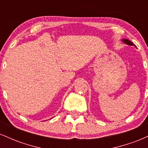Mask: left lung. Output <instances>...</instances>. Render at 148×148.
I'll return each mask as SVG.
<instances>
[{
    "label": "left lung",
    "instance_id": "obj_1",
    "mask_svg": "<svg viewBox=\"0 0 148 148\" xmlns=\"http://www.w3.org/2000/svg\"><path fill=\"white\" fill-rule=\"evenodd\" d=\"M123 42H125V44H127V45H134L133 43H132V42H130V40H123Z\"/></svg>",
    "mask_w": 148,
    "mask_h": 148
}]
</instances>
